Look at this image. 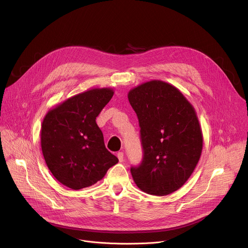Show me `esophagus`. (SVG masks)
Listing matches in <instances>:
<instances>
[{"instance_id":"obj_1","label":"esophagus","mask_w":248,"mask_h":248,"mask_svg":"<svg viewBox=\"0 0 248 248\" xmlns=\"http://www.w3.org/2000/svg\"><path fill=\"white\" fill-rule=\"evenodd\" d=\"M118 158H119V161L122 163V162H124V153L123 152H119L118 153Z\"/></svg>"}]
</instances>
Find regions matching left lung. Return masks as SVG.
Returning <instances> with one entry per match:
<instances>
[{
  "instance_id": "1",
  "label": "left lung",
  "mask_w": 248,
  "mask_h": 248,
  "mask_svg": "<svg viewBox=\"0 0 248 248\" xmlns=\"http://www.w3.org/2000/svg\"><path fill=\"white\" fill-rule=\"evenodd\" d=\"M143 159L130 172L142 191L165 196L180 189L193 172L202 152L203 135L193 106L173 85L151 80L132 88Z\"/></svg>"
}]
</instances>
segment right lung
Segmentation results:
<instances>
[{
	"instance_id": "obj_1",
	"label": "right lung",
	"mask_w": 248,
	"mask_h": 248,
	"mask_svg": "<svg viewBox=\"0 0 248 248\" xmlns=\"http://www.w3.org/2000/svg\"><path fill=\"white\" fill-rule=\"evenodd\" d=\"M114 95L110 87L92 88L51 109L41 126V148L52 174L78 190L101 181L118 158L105 147L96 118Z\"/></svg>"
}]
</instances>
